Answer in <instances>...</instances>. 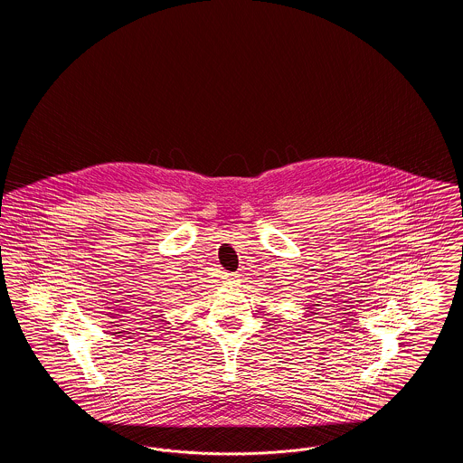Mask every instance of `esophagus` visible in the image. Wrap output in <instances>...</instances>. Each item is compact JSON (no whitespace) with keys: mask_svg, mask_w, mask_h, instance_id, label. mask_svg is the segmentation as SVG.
<instances>
[{"mask_svg":"<svg viewBox=\"0 0 463 463\" xmlns=\"http://www.w3.org/2000/svg\"><path fill=\"white\" fill-rule=\"evenodd\" d=\"M222 283H223L225 287H234V285L238 283V276L232 274V272H223V274H222Z\"/></svg>","mask_w":463,"mask_h":463,"instance_id":"1","label":"esophagus"}]
</instances>
